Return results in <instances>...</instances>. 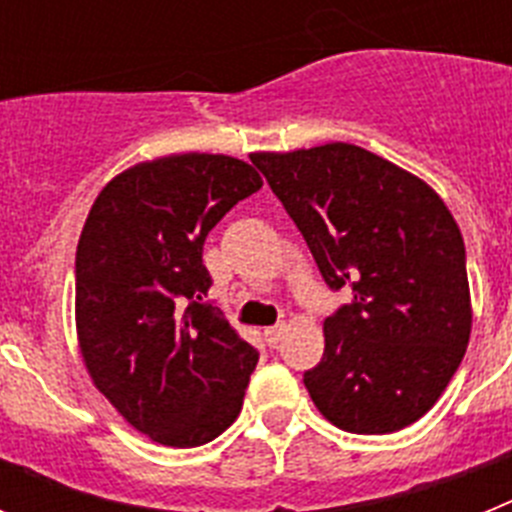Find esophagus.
<instances>
[{
    "mask_svg": "<svg viewBox=\"0 0 512 512\" xmlns=\"http://www.w3.org/2000/svg\"><path fill=\"white\" fill-rule=\"evenodd\" d=\"M284 330H287V325H284V323H277V325H271V328H266V330H264V338H266V343H269L271 348L277 346V343L282 341Z\"/></svg>",
    "mask_w": 512,
    "mask_h": 512,
    "instance_id": "esophagus-1",
    "label": "esophagus"
}]
</instances>
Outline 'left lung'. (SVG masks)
<instances>
[{
  "label": "left lung",
  "mask_w": 512,
  "mask_h": 512,
  "mask_svg": "<svg viewBox=\"0 0 512 512\" xmlns=\"http://www.w3.org/2000/svg\"><path fill=\"white\" fill-rule=\"evenodd\" d=\"M330 289L351 305L323 323L305 372L315 408L348 433H395L436 405L472 333L467 253L423 179L351 143L251 153Z\"/></svg>",
  "instance_id": "obj_1"
}]
</instances>
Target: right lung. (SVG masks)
I'll return each instance as SVG.
<instances>
[{"mask_svg":"<svg viewBox=\"0 0 512 512\" xmlns=\"http://www.w3.org/2000/svg\"><path fill=\"white\" fill-rule=\"evenodd\" d=\"M223 153H176L117 174L76 246V336L94 387L151 441L192 449L238 418L259 351L205 302V238L261 189Z\"/></svg>","mask_w":512,"mask_h":512,"instance_id":"right-lung-1","label":"right lung"}]
</instances>
